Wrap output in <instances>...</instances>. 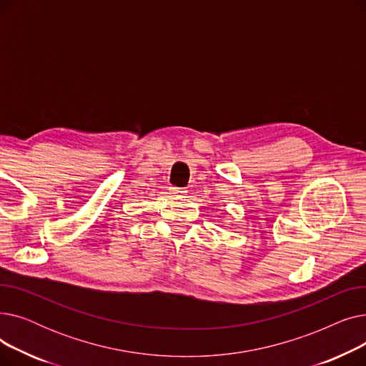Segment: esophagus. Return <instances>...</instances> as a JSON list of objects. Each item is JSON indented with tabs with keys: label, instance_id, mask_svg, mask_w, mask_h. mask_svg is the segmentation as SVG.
<instances>
[{
	"label": "esophagus",
	"instance_id": "esophagus-1",
	"mask_svg": "<svg viewBox=\"0 0 366 366\" xmlns=\"http://www.w3.org/2000/svg\"><path fill=\"white\" fill-rule=\"evenodd\" d=\"M170 193L173 196H181V194H185V189L178 188V187H170Z\"/></svg>",
	"mask_w": 366,
	"mask_h": 366
}]
</instances>
